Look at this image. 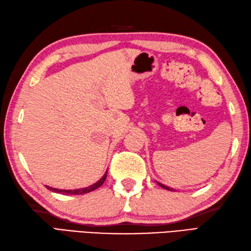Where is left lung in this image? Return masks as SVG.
<instances>
[{"label": "left lung", "mask_w": 251, "mask_h": 251, "mask_svg": "<svg viewBox=\"0 0 251 251\" xmlns=\"http://www.w3.org/2000/svg\"><path fill=\"white\" fill-rule=\"evenodd\" d=\"M157 184H158L160 187H162L164 189H167V190H170V191H173L174 189L173 188H170V187H168V186H166V185H164V184H161V183H158V182H156Z\"/></svg>", "instance_id": "8db88e82"}]
</instances>
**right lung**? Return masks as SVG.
<instances>
[{
    "label": "right lung",
    "mask_w": 251,
    "mask_h": 251,
    "mask_svg": "<svg viewBox=\"0 0 251 251\" xmlns=\"http://www.w3.org/2000/svg\"><path fill=\"white\" fill-rule=\"evenodd\" d=\"M107 172L108 170L106 171V173L103 174V176L97 180L96 183H94L91 186H87V187H83V188H79V189H59V188H52L50 187V186H46L47 188H48L49 190H51L52 192H56V194H62V195H83V194H87V192H91L93 190L97 189L98 187H100V186L103 184L104 179H106L107 177Z\"/></svg>",
    "instance_id": "right-lung-1"
}]
</instances>
